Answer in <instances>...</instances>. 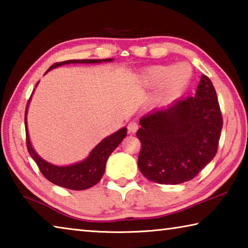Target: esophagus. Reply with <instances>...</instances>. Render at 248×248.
I'll list each match as a JSON object with an SVG mask.
<instances>
[{
    "label": "esophagus",
    "mask_w": 248,
    "mask_h": 248,
    "mask_svg": "<svg viewBox=\"0 0 248 248\" xmlns=\"http://www.w3.org/2000/svg\"><path fill=\"white\" fill-rule=\"evenodd\" d=\"M138 128H139V125L136 123V121H130L128 124V131L130 133H136Z\"/></svg>",
    "instance_id": "esophagus-1"
}]
</instances>
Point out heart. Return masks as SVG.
Returning a JSON list of instances; mask_svg holds the SVG:
<instances>
[{
	"label": "heart",
	"instance_id": "obj_1",
	"mask_svg": "<svg viewBox=\"0 0 248 248\" xmlns=\"http://www.w3.org/2000/svg\"><path fill=\"white\" fill-rule=\"evenodd\" d=\"M192 77L190 66L187 63L177 65H153L140 75V83L145 89L158 87L156 100L161 104H169L182 95Z\"/></svg>",
	"mask_w": 248,
	"mask_h": 248
}]
</instances>
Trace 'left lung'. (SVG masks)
<instances>
[{"instance_id": "8db88e82", "label": "left lung", "mask_w": 248, "mask_h": 248, "mask_svg": "<svg viewBox=\"0 0 248 248\" xmlns=\"http://www.w3.org/2000/svg\"><path fill=\"white\" fill-rule=\"evenodd\" d=\"M138 166L144 177L163 185L191 180L216 156L222 115L217 92L201 75L195 96L154 109L140 119Z\"/></svg>"}]
</instances>
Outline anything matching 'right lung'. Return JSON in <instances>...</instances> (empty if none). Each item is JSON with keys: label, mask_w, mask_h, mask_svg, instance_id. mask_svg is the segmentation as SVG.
Listing matches in <instances>:
<instances>
[{"label": "right lung", "mask_w": 248, "mask_h": 248, "mask_svg": "<svg viewBox=\"0 0 248 248\" xmlns=\"http://www.w3.org/2000/svg\"><path fill=\"white\" fill-rule=\"evenodd\" d=\"M112 60L114 59H103V60H95V59H87V60H68L59 62V63H54L52 66H50L45 74H47L50 70L64 64L100 63V62H111ZM38 83H37V85H38ZM29 102H31V99H29ZM29 102L26 106V111H25V128H26L27 150L45 177L54 185H58V186L68 188V189L72 190H84L87 189V188L93 187L94 185L97 184L102 179L105 173L106 162L109 155L114 152L115 149L121 143V141L124 139V137L127 136V128H121L117 132L105 138V139L100 141L91 151L89 156L85 159H83V161L66 166L53 165L51 163L45 161L43 157H40L36 151L33 150L27 129V110Z\"/></svg>", "instance_id": "1"}]
</instances>
